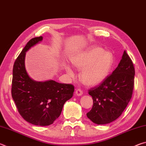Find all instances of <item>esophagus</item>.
Segmentation results:
<instances>
[{
    "label": "esophagus",
    "instance_id": "34e87169",
    "mask_svg": "<svg viewBox=\"0 0 146 146\" xmlns=\"http://www.w3.org/2000/svg\"><path fill=\"white\" fill-rule=\"evenodd\" d=\"M83 94L82 91L80 90V89H77V90H76L75 91V95H77V96H81Z\"/></svg>",
    "mask_w": 146,
    "mask_h": 146
}]
</instances>
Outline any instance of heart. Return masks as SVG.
Instances as JSON below:
<instances>
[{
  "mask_svg": "<svg viewBox=\"0 0 146 146\" xmlns=\"http://www.w3.org/2000/svg\"><path fill=\"white\" fill-rule=\"evenodd\" d=\"M71 61L76 69L82 70L80 75L82 82L88 86H94L102 82L110 75L114 58L111 53L100 47L92 46L72 56ZM65 69L69 75L74 76L70 66H66Z\"/></svg>",
  "mask_w": 146,
  "mask_h": 146,
  "instance_id": "1",
  "label": "heart"
}]
</instances>
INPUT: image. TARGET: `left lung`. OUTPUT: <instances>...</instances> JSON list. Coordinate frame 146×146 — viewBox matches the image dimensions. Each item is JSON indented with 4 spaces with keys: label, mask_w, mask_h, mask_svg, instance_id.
<instances>
[{
    "label": "left lung",
    "mask_w": 146,
    "mask_h": 146,
    "mask_svg": "<svg viewBox=\"0 0 146 146\" xmlns=\"http://www.w3.org/2000/svg\"><path fill=\"white\" fill-rule=\"evenodd\" d=\"M135 68L124 51L118 67L102 82L89 90L93 105L87 114L97 124L113 122L122 115L132 97Z\"/></svg>",
    "instance_id": "obj_1"
}]
</instances>
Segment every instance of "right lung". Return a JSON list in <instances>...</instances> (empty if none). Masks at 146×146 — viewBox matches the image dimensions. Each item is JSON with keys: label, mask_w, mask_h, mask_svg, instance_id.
Here are the masks:
<instances>
[{"label": "right lung", "mask_w": 146, "mask_h": 146, "mask_svg": "<svg viewBox=\"0 0 146 146\" xmlns=\"http://www.w3.org/2000/svg\"><path fill=\"white\" fill-rule=\"evenodd\" d=\"M42 40L41 36L31 38L15 61L11 96L24 120L46 126L52 124L60 115L64 103L73 97L74 86L54 80L36 82L29 77L24 64L26 52Z\"/></svg>", "instance_id": "right-lung-1"}]
</instances>
